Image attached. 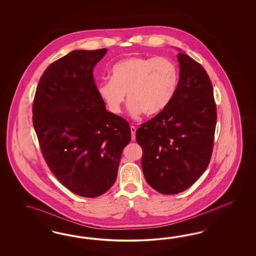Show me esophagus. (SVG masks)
Masks as SVG:
<instances>
[{"instance_id": "1", "label": "esophagus", "mask_w": 256, "mask_h": 256, "mask_svg": "<svg viewBox=\"0 0 256 256\" xmlns=\"http://www.w3.org/2000/svg\"><path fill=\"white\" fill-rule=\"evenodd\" d=\"M130 132H132V140H135L136 139V136H135V133H136V128L134 126H130Z\"/></svg>"}]
</instances>
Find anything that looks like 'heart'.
Instances as JSON below:
<instances>
[{
  "instance_id": "b5f03b06",
  "label": "heart",
  "mask_w": 256,
  "mask_h": 256,
  "mask_svg": "<svg viewBox=\"0 0 256 256\" xmlns=\"http://www.w3.org/2000/svg\"><path fill=\"white\" fill-rule=\"evenodd\" d=\"M110 78L102 80L96 91L108 110L118 114L128 98L132 117L160 114L170 103L178 86L176 64L164 57L133 56L116 62Z\"/></svg>"
}]
</instances>
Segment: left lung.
I'll list each match as a JSON object with an SVG mask.
<instances>
[{
	"instance_id": "obj_1",
	"label": "left lung",
	"mask_w": 256,
	"mask_h": 256,
	"mask_svg": "<svg viewBox=\"0 0 256 256\" xmlns=\"http://www.w3.org/2000/svg\"><path fill=\"white\" fill-rule=\"evenodd\" d=\"M179 80L169 105L136 132L146 180L160 194L184 192L206 170L217 108L213 87L199 62L178 50Z\"/></svg>"
}]
</instances>
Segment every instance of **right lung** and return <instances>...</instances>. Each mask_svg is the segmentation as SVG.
Wrapping results in <instances>:
<instances>
[{
    "label": "right lung",
    "instance_id": "right-lung-1",
    "mask_svg": "<svg viewBox=\"0 0 256 256\" xmlns=\"http://www.w3.org/2000/svg\"><path fill=\"white\" fill-rule=\"evenodd\" d=\"M106 52L72 50L50 64L32 104V124L48 168L66 188L88 198L114 184L132 139L128 122L108 112L96 91L94 68Z\"/></svg>",
    "mask_w": 256,
    "mask_h": 256
}]
</instances>
